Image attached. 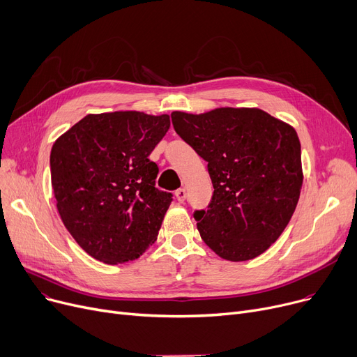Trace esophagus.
I'll return each instance as SVG.
<instances>
[{
    "label": "esophagus",
    "mask_w": 357,
    "mask_h": 357,
    "mask_svg": "<svg viewBox=\"0 0 357 357\" xmlns=\"http://www.w3.org/2000/svg\"><path fill=\"white\" fill-rule=\"evenodd\" d=\"M185 196H187L185 188H178V190L176 192V197H177V200H178L180 203H183V202L185 200Z\"/></svg>",
    "instance_id": "obj_1"
}]
</instances>
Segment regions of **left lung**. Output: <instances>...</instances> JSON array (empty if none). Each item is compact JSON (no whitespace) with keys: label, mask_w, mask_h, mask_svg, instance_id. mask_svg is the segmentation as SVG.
Instances as JSON below:
<instances>
[{"label":"left lung","mask_w":357,"mask_h":357,"mask_svg":"<svg viewBox=\"0 0 357 357\" xmlns=\"http://www.w3.org/2000/svg\"><path fill=\"white\" fill-rule=\"evenodd\" d=\"M176 132L207 161L208 208L195 213L204 243L226 261L259 257L294 213L301 187V144L289 123L258 108L174 111Z\"/></svg>","instance_id":"obj_1"}]
</instances>
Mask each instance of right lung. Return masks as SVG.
Instances as JSON below:
<instances>
[{
  "mask_svg": "<svg viewBox=\"0 0 357 357\" xmlns=\"http://www.w3.org/2000/svg\"><path fill=\"white\" fill-rule=\"evenodd\" d=\"M170 115L89 114L53 144L52 187L63 225L92 258L109 265L138 259L158 236L172 193L155 188L150 154Z\"/></svg>",
  "mask_w": 357,
  "mask_h": 357,
  "instance_id": "right-lung-1",
  "label": "right lung"
}]
</instances>
